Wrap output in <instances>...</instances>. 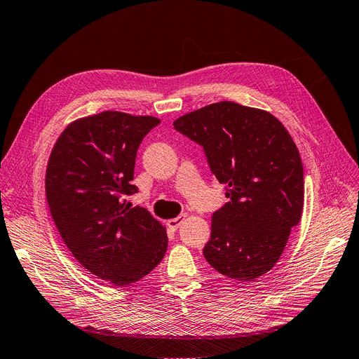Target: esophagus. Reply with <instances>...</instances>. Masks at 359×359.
Wrapping results in <instances>:
<instances>
[{
    "label": "esophagus",
    "instance_id": "34e87169",
    "mask_svg": "<svg viewBox=\"0 0 359 359\" xmlns=\"http://www.w3.org/2000/svg\"><path fill=\"white\" fill-rule=\"evenodd\" d=\"M185 217H187V215L185 213H182V215H180L178 217H174V219H169L168 220V226L170 228V229H177L182 222L185 220Z\"/></svg>",
    "mask_w": 359,
    "mask_h": 359
}]
</instances>
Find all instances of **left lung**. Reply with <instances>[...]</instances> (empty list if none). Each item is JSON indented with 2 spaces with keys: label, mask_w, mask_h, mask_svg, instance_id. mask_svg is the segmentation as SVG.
Returning a JSON list of instances; mask_svg holds the SVG:
<instances>
[{
  "label": "left lung",
  "mask_w": 359,
  "mask_h": 359,
  "mask_svg": "<svg viewBox=\"0 0 359 359\" xmlns=\"http://www.w3.org/2000/svg\"><path fill=\"white\" fill-rule=\"evenodd\" d=\"M203 146L231 198L212 216L203 254L229 279L251 282L278 263L304 208V169L291 134L270 112L231 100L174 121Z\"/></svg>",
  "instance_id": "1"
}]
</instances>
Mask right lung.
<instances>
[{"label":"right lung","instance_id":"1","mask_svg":"<svg viewBox=\"0 0 359 359\" xmlns=\"http://www.w3.org/2000/svg\"><path fill=\"white\" fill-rule=\"evenodd\" d=\"M161 123L150 115L104 111L61 133L46 166L48 206L62 241L92 275L115 286L144 278L163 259L166 229L127 201L137 149Z\"/></svg>","mask_w":359,"mask_h":359}]
</instances>
